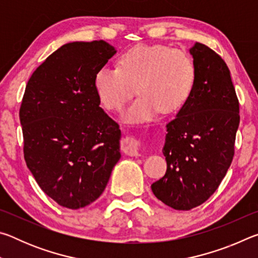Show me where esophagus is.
Segmentation results:
<instances>
[{
	"mask_svg": "<svg viewBox=\"0 0 258 258\" xmlns=\"http://www.w3.org/2000/svg\"><path fill=\"white\" fill-rule=\"evenodd\" d=\"M121 150H123L126 155L131 157H138L140 156V143L138 140L134 138H126L123 140V143H121Z\"/></svg>",
	"mask_w": 258,
	"mask_h": 258,
	"instance_id": "1",
	"label": "esophagus"
}]
</instances>
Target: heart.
<instances>
[{"instance_id":"obj_1","label":"heart","mask_w":258,"mask_h":258,"mask_svg":"<svg viewBox=\"0 0 258 258\" xmlns=\"http://www.w3.org/2000/svg\"><path fill=\"white\" fill-rule=\"evenodd\" d=\"M197 81L195 61L186 52L164 45H138L119 58V68L104 66L94 76V89L102 106L120 110L138 92L125 111L126 123L150 121L160 111L175 112L190 98Z\"/></svg>"}]
</instances>
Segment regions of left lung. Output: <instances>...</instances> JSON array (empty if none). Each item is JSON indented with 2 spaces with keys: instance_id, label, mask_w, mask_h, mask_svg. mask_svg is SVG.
<instances>
[{
  "instance_id": "1",
  "label": "left lung",
  "mask_w": 258,
  "mask_h": 258,
  "mask_svg": "<svg viewBox=\"0 0 258 258\" xmlns=\"http://www.w3.org/2000/svg\"><path fill=\"white\" fill-rule=\"evenodd\" d=\"M197 68L190 98L166 125L163 154L167 171L151 184L160 202L177 211L204 204L232 163L239 102L224 60L208 46L189 50Z\"/></svg>"
}]
</instances>
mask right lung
Returning <instances> with one entry per match:
<instances>
[{
  "instance_id": "add662e5",
  "label": "right lung",
  "mask_w": 258,
  "mask_h": 258,
  "mask_svg": "<svg viewBox=\"0 0 258 258\" xmlns=\"http://www.w3.org/2000/svg\"><path fill=\"white\" fill-rule=\"evenodd\" d=\"M116 52L104 41L67 43L26 86L19 111L26 164L62 207L97 200L120 159L119 126L100 107L94 89L95 74Z\"/></svg>"
}]
</instances>
